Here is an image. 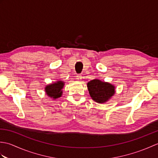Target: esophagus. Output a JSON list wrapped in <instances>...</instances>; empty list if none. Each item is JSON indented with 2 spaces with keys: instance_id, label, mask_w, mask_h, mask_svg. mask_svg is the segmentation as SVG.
I'll use <instances>...</instances> for the list:
<instances>
[{
  "instance_id": "obj_1",
  "label": "esophagus",
  "mask_w": 158,
  "mask_h": 158,
  "mask_svg": "<svg viewBox=\"0 0 158 158\" xmlns=\"http://www.w3.org/2000/svg\"><path fill=\"white\" fill-rule=\"evenodd\" d=\"M76 79L78 80V81H81V79H82V75H77V77H76Z\"/></svg>"
}]
</instances>
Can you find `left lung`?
<instances>
[{
    "instance_id": "obj_1",
    "label": "left lung",
    "mask_w": 158,
    "mask_h": 158,
    "mask_svg": "<svg viewBox=\"0 0 158 158\" xmlns=\"http://www.w3.org/2000/svg\"><path fill=\"white\" fill-rule=\"evenodd\" d=\"M87 87L92 99L99 104L109 101L115 93V85L98 79L89 81Z\"/></svg>"
}]
</instances>
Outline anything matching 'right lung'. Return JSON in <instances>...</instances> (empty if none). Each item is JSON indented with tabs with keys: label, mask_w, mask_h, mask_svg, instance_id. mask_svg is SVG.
<instances>
[{
	"label": "right lung",
	"mask_w": 158,
	"mask_h": 158,
	"mask_svg": "<svg viewBox=\"0 0 158 158\" xmlns=\"http://www.w3.org/2000/svg\"><path fill=\"white\" fill-rule=\"evenodd\" d=\"M64 83L65 82H64L62 80H58L54 83L45 85V92L46 95L53 100H56L57 98H60L62 96V89L65 85Z\"/></svg>",
	"instance_id": "right-lung-1"
}]
</instances>
